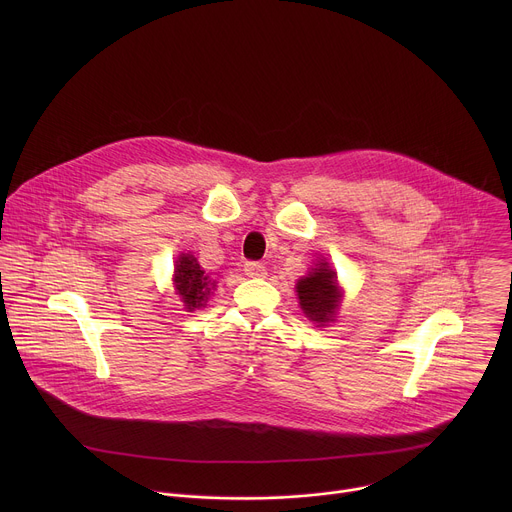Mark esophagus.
Listing matches in <instances>:
<instances>
[{"label": "esophagus", "mask_w": 512, "mask_h": 512, "mask_svg": "<svg viewBox=\"0 0 512 512\" xmlns=\"http://www.w3.org/2000/svg\"><path fill=\"white\" fill-rule=\"evenodd\" d=\"M265 273H267V269H265L263 263H259V261H247L245 263V275H249V277H263Z\"/></svg>", "instance_id": "34e87169"}]
</instances>
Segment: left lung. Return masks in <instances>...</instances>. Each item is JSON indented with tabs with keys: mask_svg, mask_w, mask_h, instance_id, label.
Here are the masks:
<instances>
[{
	"mask_svg": "<svg viewBox=\"0 0 512 512\" xmlns=\"http://www.w3.org/2000/svg\"><path fill=\"white\" fill-rule=\"evenodd\" d=\"M298 298L304 314L310 320L324 324L334 318L340 296L336 287V275L328 267V263L320 261L308 277H302L298 281Z\"/></svg>",
	"mask_w": 512,
	"mask_h": 512,
	"instance_id": "8db88e82",
	"label": "left lung"
}]
</instances>
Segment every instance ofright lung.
Listing matches in <instances>:
<instances>
[{
    "label": "right lung",
    "mask_w": 512,
    "mask_h": 512,
    "mask_svg": "<svg viewBox=\"0 0 512 512\" xmlns=\"http://www.w3.org/2000/svg\"><path fill=\"white\" fill-rule=\"evenodd\" d=\"M214 283H210L204 269H200L198 261L192 255H182L176 265V289L182 296V302L188 310L204 306V302L210 296V289Z\"/></svg>",
    "instance_id": "1"
}]
</instances>
